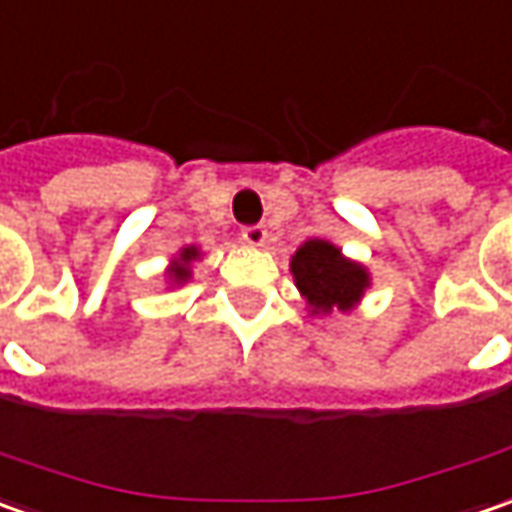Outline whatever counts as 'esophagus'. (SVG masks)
I'll list each match as a JSON object with an SVG mask.
<instances>
[{
  "label": "esophagus",
  "mask_w": 512,
  "mask_h": 512,
  "mask_svg": "<svg viewBox=\"0 0 512 512\" xmlns=\"http://www.w3.org/2000/svg\"><path fill=\"white\" fill-rule=\"evenodd\" d=\"M242 239H245L248 245H253V248H262L264 239H267V228H264V225H245V228H242Z\"/></svg>",
  "instance_id": "1"
}]
</instances>
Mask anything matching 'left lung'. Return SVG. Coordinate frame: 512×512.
Here are the masks:
<instances>
[{
	"label": "left lung",
	"instance_id": "1",
	"mask_svg": "<svg viewBox=\"0 0 512 512\" xmlns=\"http://www.w3.org/2000/svg\"><path fill=\"white\" fill-rule=\"evenodd\" d=\"M290 267H293L298 290L312 304V312L349 310L369 284L366 270L344 259L341 250L324 239L304 242L293 256Z\"/></svg>",
	"mask_w": 512,
	"mask_h": 512
}]
</instances>
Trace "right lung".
Masks as SVG:
<instances>
[{
    "label": "right lung",
    "mask_w": 512,
    "mask_h": 512,
    "mask_svg": "<svg viewBox=\"0 0 512 512\" xmlns=\"http://www.w3.org/2000/svg\"><path fill=\"white\" fill-rule=\"evenodd\" d=\"M191 259H197V248H185L183 253H180V262L171 270V276L177 281L188 279V276H191V270H188V262H191Z\"/></svg>",
    "instance_id": "1"
}]
</instances>
